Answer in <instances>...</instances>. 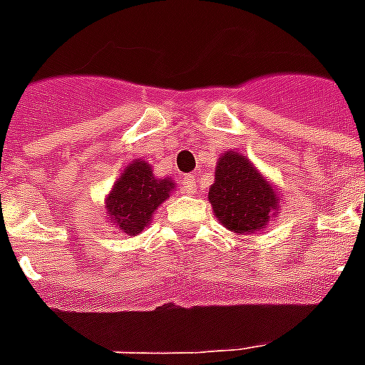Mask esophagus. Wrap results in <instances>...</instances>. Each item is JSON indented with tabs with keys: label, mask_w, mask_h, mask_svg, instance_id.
<instances>
[{
	"label": "esophagus",
	"mask_w": 365,
	"mask_h": 365,
	"mask_svg": "<svg viewBox=\"0 0 365 365\" xmlns=\"http://www.w3.org/2000/svg\"><path fill=\"white\" fill-rule=\"evenodd\" d=\"M183 191L185 193H195L197 191V182H195V175L193 174H187V175H183Z\"/></svg>",
	"instance_id": "1"
}]
</instances>
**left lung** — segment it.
<instances>
[{"mask_svg": "<svg viewBox=\"0 0 365 365\" xmlns=\"http://www.w3.org/2000/svg\"><path fill=\"white\" fill-rule=\"evenodd\" d=\"M209 201L217 219L240 235L264 229L277 205L272 185L238 152H227L217 162Z\"/></svg>", "mask_w": 365, "mask_h": 365, "instance_id": "left-lung-1", "label": "left lung"}]
</instances>
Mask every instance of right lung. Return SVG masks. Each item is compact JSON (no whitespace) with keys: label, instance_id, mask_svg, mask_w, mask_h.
Instances as JSON below:
<instances>
[{"label":"right lung","instance_id":"add662e5","mask_svg":"<svg viewBox=\"0 0 365 365\" xmlns=\"http://www.w3.org/2000/svg\"><path fill=\"white\" fill-rule=\"evenodd\" d=\"M174 183L170 178L156 180L146 162L136 160L125 168L107 197V217L125 235H138L150 222L152 213L166 201Z\"/></svg>","mask_w":365,"mask_h":365}]
</instances>
